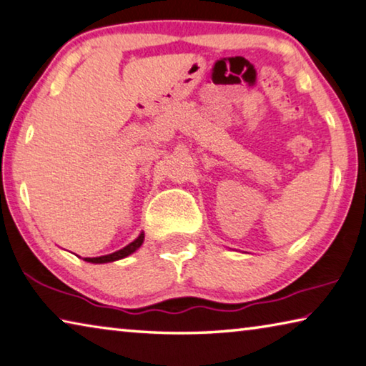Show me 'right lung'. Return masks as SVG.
<instances>
[{
  "mask_svg": "<svg viewBox=\"0 0 366 366\" xmlns=\"http://www.w3.org/2000/svg\"><path fill=\"white\" fill-rule=\"evenodd\" d=\"M144 241V233L142 231L140 234H138L137 239H133L129 246H125L124 249H119V251H115L112 254H107V256H101V257H86L84 260L86 262H91V264H109V262H115V260H120V259H125L129 257L130 254H133L135 251L140 249V246L143 244Z\"/></svg>",
  "mask_w": 366,
  "mask_h": 366,
  "instance_id": "add662e5",
  "label": "right lung"
}]
</instances>
